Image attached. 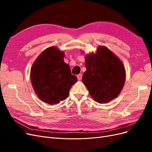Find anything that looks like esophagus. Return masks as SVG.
<instances>
[{
  "instance_id": "obj_1",
  "label": "esophagus",
  "mask_w": 152,
  "mask_h": 152,
  "mask_svg": "<svg viewBox=\"0 0 152 152\" xmlns=\"http://www.w3.org/2000/svg\"><path fill=\"white\" fill-rule=\"evenodd\" d=\"M77 79H78V80H81L82 79V74H78L77 75Z\"/></svg>"
}]
</instances>
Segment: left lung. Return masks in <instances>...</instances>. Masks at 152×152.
<instances>
[{
    "label": "left lung",
    "mask_w": 152,
    "mask_h": 152,
    "mask_svg": "<svg viewBox=\"0 0 152 152\" xmlns=\"http://www.w3.org/2000/svg\"><path fill=\"white\" fill-rule=\"evenodd\" d=\"M85 65L82 82L91 97L99 103L117 98L126 79L125 68L121 59L107 48L99 46L96 54L86 56Z\"/></svg>",
    "instance_id": "obj_1"
}]
</instances>
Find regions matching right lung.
<instances>
[{"label":"right lung","instance_id":"add662e5","mask_svg":"<svg viewBox=\"0 0 152 152\" xmlns=\"http://www.w3.org/2000/svg\"><path fill=\"white\" fill-rule=\"evenodd\" d=\"M64 53L57 48L50 47L39 55L31 68V82L36 94L51 105L66 99L71 87L77 81L64 62Z\"/></svg>","mask_w":152,"mask_h":152}]
</instances>
